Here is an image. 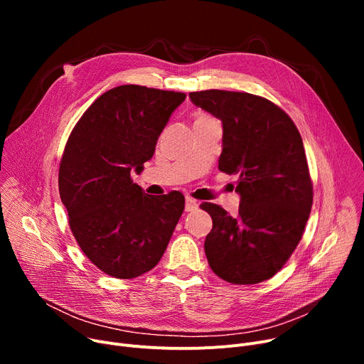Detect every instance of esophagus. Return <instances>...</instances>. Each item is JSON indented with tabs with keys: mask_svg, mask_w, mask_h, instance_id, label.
<instances>
[{
	"mask_svg": "<svg viewBox=\"0 0 364 364\" xmlns=\"http://www.w3.org/2000/svg\"><path fill=\"white\" fill-rule=\"evenodd\" d=\"M198 208V200L192 199V198H186V211L190 213V211H195V209Z\"/></svg>",
	"mask_w": 364,
	"mask_h": 364,
	"instance_id": "1",
	"label": "esophagus"
}]
</instances>
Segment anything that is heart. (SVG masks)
I'll use <instances>...</instances> for the list:
<instances>
[{"label": "heart", "mask_w": 364, "mask_h": 364, "mask_svg": "<svg viewBox=\"0 0 364 364\" xmlns=\"http://www.w3.org/2000/svg\"><path fill=\"white\" fill-rule=\"evenodd\" d=\"M205 119H213V118L206 117V114H200V117H198V118H196V121H205Z\"/></svg>", "instance_id": "obj_1"}]
</instances>
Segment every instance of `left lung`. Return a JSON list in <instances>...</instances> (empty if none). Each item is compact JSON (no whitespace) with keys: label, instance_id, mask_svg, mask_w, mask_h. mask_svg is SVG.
<instances>
[{"label":"left lung","instance_id":"8db88e82","mask_svg":"<svg viewBox=\"0 0 364 364\" xmlns=\"http://www.w3.org/2000/svg\"><path fill=\"white\" fill-rule=\"evenodd\" d=\"M192 103L223 124L218 168L237 174V215L215 203L205 254L213 272L233 284L273 277L299 243L313 205V184L301 134L279 106L250 92L206 90Z\"/></svg>","mask_w":364,"mask_h":364}]
</instances>
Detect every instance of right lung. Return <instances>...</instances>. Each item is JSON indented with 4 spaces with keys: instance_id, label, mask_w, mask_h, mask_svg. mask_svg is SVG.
<instances>
[{
    "instance_id": "obj_1",
    "label": "right lung",
    "mask_w": 364,
    "mask_h": 364,
    "mask_svg": "<svg viewBox=\"0 0 364 364\" xmlns=\"http://www.w3.org/2000/svg\"><path fill=\"white\" fill-rule=\"evenodd\" d=\"M184 92L114 87L72 129L59 192L70 230L88 259L117 279L139 277L162 258L184 211V196H150L132 183L141 172Z\"/></svg>"
}]
</instances>
